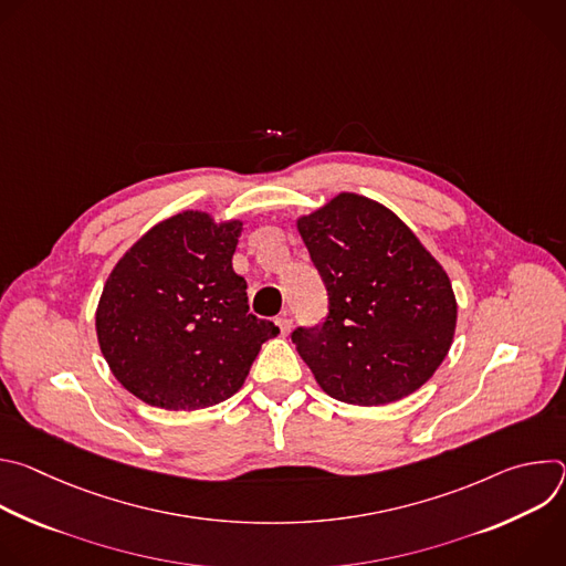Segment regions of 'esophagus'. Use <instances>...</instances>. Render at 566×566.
<instances>
[{
  "mask_svg": "<svg viewBox=\"0 0 566 566\" xmlns=\"http://www.w3.org/2000/svg\"><path fill=\"white\" fill-rule=\"evenodd\" d=\"M275 325L280 327V332H282V336H286L289 332H291V327H293V322H291V317H286V315H282V317H275Z\"/></svg>",
  "mask_w": 566,
  "mask_h": 566,
  "instance_id": "obj_1",
  "label": "esophagus"
}]
</instances>
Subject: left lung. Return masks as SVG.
<instances>
[{
	"instance_id": "obj_1",
	"label": "left lung",
	"mask_w": 566,
	"mask_h": 566,
	"mask_svg": "<svg viewBox=\"0 0 566 566\" xmlns=\"http://www.w3.org/2000/svg\"><path fill=\"white\" fill-rule=\"evenodd\" d=\"M297 230L329 295L325 322L291 334L317 385L365 408L417 391L454 338L443 266L391 210L354 192L300 217Z\"/></svg>"
}]
</instances>
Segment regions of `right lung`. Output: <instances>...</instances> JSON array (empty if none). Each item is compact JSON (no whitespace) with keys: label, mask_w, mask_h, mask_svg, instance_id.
<instances>
[{"label":"right lung","mask_w":566,"mask_h":566,"mask_svg":"<svg viewBox=\"0 0 566 566\" xmlns=\"http://www.w3.org/2000/svg\"><path fill=\"white\" fill-rule=\"evenodd\" d=\"M241 221L184 210L149 228L109 273L96 334L116 380L147 406L203 410L244 385L280 329L249 313L232 271Z\"/></svg>","instance_id":"right-lung-1"}]
</instances>
